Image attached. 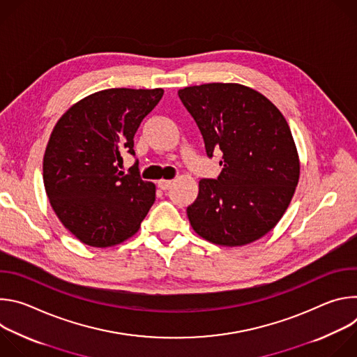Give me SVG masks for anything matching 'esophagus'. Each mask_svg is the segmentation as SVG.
<instances>
[{
  "label": "esophagus",
  "mask_w": 357,
  "mask_h": 357,
  "mask_svg": "<svg viewBox=\"0 0 357 357\" xmlns=\"http://www.w3.org/2000/svg\"><path fill=\"white\" fill-rule=\"evenodd\" d=\"M172 183H174V181H171V179H160L158 181V188L162 189V190H167L172 186Z\"/></svg>",
  "instance_id": "obj_1"
}]
</instances>
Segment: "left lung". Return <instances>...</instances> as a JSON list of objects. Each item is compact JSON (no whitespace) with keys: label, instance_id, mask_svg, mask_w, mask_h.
<instances>
[{"label":"left lung","instance_id":"left-lung-1","mask_svg":"<svg viewBox=\"0 0 357 357\" xmlns=\"http://www.w3.org/2000/svg\"><path fill=\"white\" fill-rule=\"evenodd\" d=\"M206 154L222 151V172L200 179L186 213L193 230L220 245H244L267 234L282 218L299 179L289 126L261 93L237 83L181 89Z\"/></svg>","mask_w":357,"mask_h":357}]
</instances>
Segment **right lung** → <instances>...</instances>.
<instances>
[{"label": "right lung", "instance_id": "right-lung-1", "mask_svg": "<svg viewBox=\"0 0 357 357\" xmlns=\"http://www.w3.org/2000/svg\"><path fill=\"white\" fill-rule=\"evenodd\" d=\"M162 89H107L84 97L56 123L43 157L50 206L82 243L112 247L134 236L155 202V185L124 175L134 135L162 98Z\"/></svg>", "mask_w": 357, "mask_h": 357}]
</instances>
